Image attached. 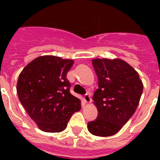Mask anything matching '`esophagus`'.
<instances>
[{
	"mask_svg": "<svg viewBox=\"0 0 160 160\" xmlns=\"http://www.w3.org/2000/svg\"><path fill=\"white\" fill-rule=\"evenodd\" d=\"M91 98H90V95H89V94H87V95H85V96H84V101H85V103H90L91 102Z\"/></svg>",
	"mask_w": 160,
	"mask_h": 160,
	"instance_id": "obj_1",
	"label": "esophagus"
}]
</instances>
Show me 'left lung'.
I'll return each instance as SVG.
<instances>
[{
  "instance_id": "1",
  "label": "left lung",
  "mask_w": 160,
  "mask_h": 160,
  "mask_svg": "<svg viewBox=\"0 0 160 160\" xmlns=\"http://www.w3.org/2000/svg\"><path fill=\"white\" fill-rule=\"evenodd\" d=\"M92 65L99 80L93 95L98 117L88 123V130L96 136H111L134 114L144 85L136 70L121 59L95 58Z\"/></svg>"
}]
</instances>
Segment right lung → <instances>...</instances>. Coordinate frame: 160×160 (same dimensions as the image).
Returning a JSON list of instances; mask_svg holds the SVG:
<instances>
[{
    "label": "right lung",
    "instance_id": "1",
    "mask_svg": "<svg viewBox=\"0 0 160 160\" xmlns=\"http://www.w3.org/2000/svg\"><path fill=\"white\" fill-rule=\"evenodd\" d=\"M73 64V60L42 55L29 63L19 75V100L42 131H63L71 115L81 109L80 100L70 93L66 78Z\"/></svg>",
    "mask_w": 160,
    "mask_h": 160
}]
</instances>
